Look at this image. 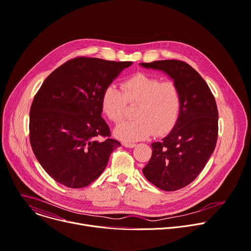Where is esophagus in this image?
Returning <instances> with one entry per match:
<instances>
[{"label": "esophagus", "mask_w": 251, "mask_h": 251, "mask_svg": "<svg viewBox=\"0 0 251 251\" xmlns=\"http://www.w3.org/2000/svg\"><path fill=\"white\" fill-rule=\"evenodd\" d=\"M123 146L127 147V148H133L136 146V144L134 143H130V142H123Z\"/></svg>", "instance_id": "esophagus-1"}]
</instances>
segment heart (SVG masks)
Segmentation results:
<instances>
[{
    "mask_svg": "<svg viewBox=\"0 0 251 251\" xmlns=\"http://www.w3.org/2000/svg\"><path fill=\"white\" fill-rule=\"evenodd\" d=\"M122 90L115 85L105 88L101 107L105 115L119 123L125 115L127 103L138 104L135 120L125 121L114 130L117 138L134 142L168 133L177 123L181 111V94L173 82L138 73L123 81Z\"/></svg>",
    "mask_w": 251,
    "mask_h": 251,
    "instance_id": "obj_1",
    "label": "heart"
}]
</instances>
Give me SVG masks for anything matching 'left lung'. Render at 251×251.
<instances>
[{
  "label": "left lung",
  "instance_id": "1",
  "mask_svg": "<svg viewBox=\"0 0 251 251\" xmlns=\"http://www.w3.org/2000/svg\"><path fill=\"white\" fill-rule=\"evenodd\" d=\"M165 73L178 87L181 111L176 125L161 142H153L152 156L142 169L146 179L164 191L190 184L212 155L218 134V111L204 79L185 62L161 60L140 63Z\"/></svg>",
  "mask_w": 251,
  "mask_h": 251
}]
</instances>
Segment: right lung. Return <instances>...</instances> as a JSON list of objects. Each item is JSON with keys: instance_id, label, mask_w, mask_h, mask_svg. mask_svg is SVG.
<instances>
[{"instance_id": "add662e5", "label": "right lung", "mask_w": 251, "mask_h": 251, "mask_svg": "<svg viewBox=\"0 0 251 251\" xmlns=\"http://www.w3.org/2000/svg\"><path fill=\"white\" fill-rule=\"evenodd\" d=\"M132 62L79 57L66 62L42 84L30 110V142L37 160L55 181L83 188L105 170L121 144L109 137L101 98Z\"/></svg>"}]
</instances>
